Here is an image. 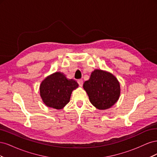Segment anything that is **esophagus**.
Instances as JSON below:
<instances>
[{"label":"esophagus","instance_id":"obj_1","mask_svg":"<svg viewBox=\"0 0 157 157\" xmlns=\"http://www.w3.org/2000/svg\"><path fill=\"white\" fill-rule=\"evenodd\" d=\"M77 82H78V84H79V86L80 87H82V85H83V80L82 79H79V80H78Z\"/></svg>","mask_w":157,"mask_h":157}]
</instances>
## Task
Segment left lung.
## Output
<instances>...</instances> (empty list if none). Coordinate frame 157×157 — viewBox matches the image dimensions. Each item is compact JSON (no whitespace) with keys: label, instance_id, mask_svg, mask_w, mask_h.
Listing matches in <instances>:
<instances>
[{"label":"left lung","instance_id":"left-lung-1","mask_svg":"<svg viewBox=\"0 0 157 157\" xmlns=\"http://www.w3.org/2000/svg\"><path fill=\"white\" fill-rule=\"evenodd\" d=\"M83 88L90 101L99 110L111 108L117 102L121 95V85L115 76L107 71L95 69Z\"/></svg>","mask_w":157,"mask_h":157}]
</instances>
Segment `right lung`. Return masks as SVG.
I'll use <instances>...</instances> for the list:
<instances>
[{
  "instance_id": "add662e5",
  "label": "right lung",
  "mask_w": 157,
  "mask_h": 157,
  "mask_svg": "<svg viewBox=\"0 0 157 157\" xmlns=\"http://www.w3.org/2000/svg\"><path fill=\"white\" fill-rule=\"evenodd\" d=\"M78 87L75 80L67 78L63 73L56 72L42 81L40 96L47 107L61 109L69 102L72 92Z\"/></svg>"
}]
</instances>
